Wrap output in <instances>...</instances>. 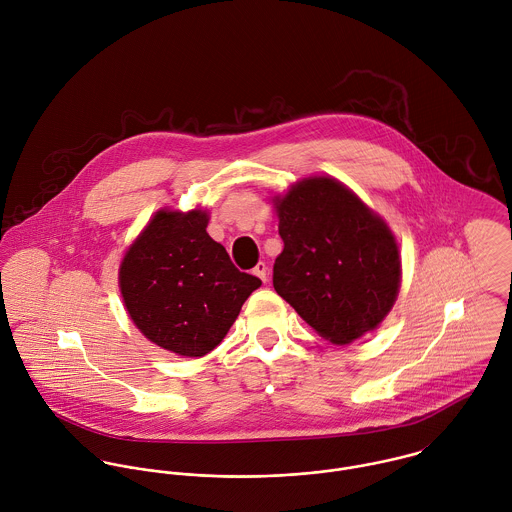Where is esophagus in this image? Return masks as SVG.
Masks as SVG:
<instances>
[{"label":"esophagus","mask_w":512,"mask_h":512,"mask_svg":"<svg viewBox=\"0 0 512 512\" xmlns=\"http://www.w3.org/2000/svg\"><path fill=\"white\" fill-rule=\"evenodd\" d=\"M252 272H254V276H258L264 284L268 282V266H266L264 262H258V264H256V268H254Z\"/></svg>","instance_id":"esophagus-1"}]
</instances>
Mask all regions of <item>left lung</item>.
Here are the masks:
<instances>
[{"mask_svg": "<svg viewBox=\"0 0 512 512\" xmlns=\"http://www.w3.org/2000/svg\"><path fill=\"white\" fill-rule=\"evenodd\" d=\"M274 205L284 240L274 264L278 295L335 345L376 329L402 276L388 224L333 177H307Z\"/></svg>", "mask_w": 512, "mask_h": 512, "instance_id": "left-lung-1", "label": "left lung"}]
</instances>
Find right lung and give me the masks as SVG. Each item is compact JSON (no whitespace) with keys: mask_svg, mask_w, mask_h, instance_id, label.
<instances>
[{"mask_svg":"<svg viewBox=\"0 0 512 512\" xmlns=\"http://www.w3.org/2000/svg\"><path fill=\"white\" fill-rule=\"evenodd\" d=\"M205 211H159L120 264V292L136 327L181 357L211 353L258 290L209 232Z\"/></svg>","mask_w":512,"mask_h":512,"instance_id":"1","label":"right lung"}]
</instances>
